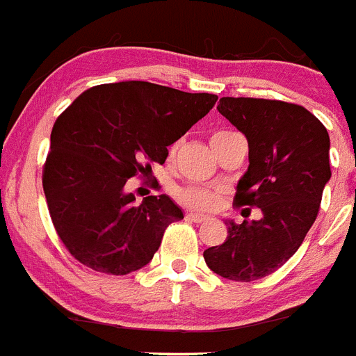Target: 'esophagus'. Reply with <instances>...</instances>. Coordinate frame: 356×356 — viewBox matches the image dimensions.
Instances as JSON below:
<instances>
[{
  "mask_svg": "<svg viewBox=\"0 0 356 356\" xmlns=\"http://www.w3.org/2000/svg\"><path fill=\"white\" fill-rule=\"evenodd\" d=\"M188 219V221L193 222H207L210 219L209 216H203V213H196V212H187V216H185Z\"/></svg>",
  "mask_w": 356,
  "mask_h": 356,
  "instance_id": "34e87169",
  "label": "esophagus"
}]
</instances>
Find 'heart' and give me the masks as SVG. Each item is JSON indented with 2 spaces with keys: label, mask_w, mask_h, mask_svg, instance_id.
<instances>
[{
  "label": "heart",
  "mask_w": 356,
  "mask_h": 356,
  "mask_svg": "<svg viewBox=\"0 0 356 356\" xmlns=\"http://www.w3.org/2000/svg\"><path fill=\"white\" fill-rule=\"evenodd\" d=\"M222 134H228V131H217V134H213V137ZM175 153H176V146H171L169 155L172 156ZM176 197H178L180 203H184L185 207H191V209L210 210L217 205V201H219V193L213 191V188H205V187H184L176 191Z\"/></svg>",
  "instance_id": "b5f03b06"
}]
</instances>
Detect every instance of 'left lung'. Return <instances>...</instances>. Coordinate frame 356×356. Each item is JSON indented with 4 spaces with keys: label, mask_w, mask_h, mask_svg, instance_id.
<instances>
[{
    "label": "left lung",
    "mask_w": 356,
    "mask_h": 356,
    "mask_svg": "<svg viewBox=\"0 0 356 356\" xmlns=\"http://www.w3.org/2000/svg\"><path fill=\"white\" fill-rule=\"evenodd\" d=\"M217 110L250 146V168L238 180L234 205L257 207L264 217L229 221L228 238L203 257L222 278L254 282L284 266L316 221L332 176L330 137L312 112L294 103L221 97Z\"/></svg>",
    "instance_id": "left-lung-1"
}]
</instances>
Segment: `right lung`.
<instances>
[{"mask_svg":"<svg viewBox=\"0 0 356 356\" xmlns=\"http://www.w3.org/2000/svg\"><path fill=\"white\" fill-rule=\"evenodd\" d=\"M216 102V94L119 81L85 90L56 118L42 187L56 234L78 262L115 276L151 262L184 212L165 194L135 203L124 185L165 162L168 146Z\"/></svg>","mask_w":356,"mask_h":356,"instance_id":"obj_1","label":"right lung"}]
</instances>
